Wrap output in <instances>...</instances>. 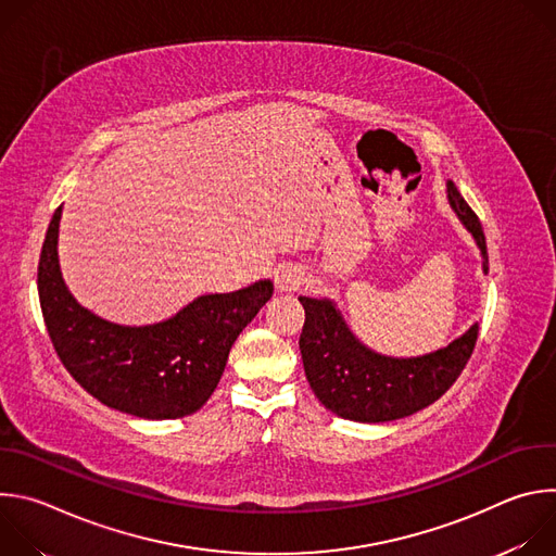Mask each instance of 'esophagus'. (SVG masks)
Returning a JSON list of instances; mask_svg holds the SVG:
<instances>
[{
  "mask_svg": "<svg viewBox=\"0 0 556 556\" xmlns=\"http://www.w3.org/2000/svg\"><path fill=\"white\" fill-rule=\"evenodd\" d=\"M305 275L301 273V270H296V268H292V266H286V268H281L279 273H277V277H275V283H277V288L281 290V292H290V290H299L301 286H305Z\"/></svg>",
  "mask_w": 556,
  "mask_h": 556,
  "instance_id": "34e87169",
  "label": "esophagus"
}]
</instances>
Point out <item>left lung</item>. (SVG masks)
I'll list each match as a JSON object with an SVG mask.
<instances>
[{
	"label": "left lung",
	"instance_id": "left-lung-1",
	"mask_svg": "<svg viewBox=\"0 0 556 556\" xmlns=\"http://www.w3.org/2000/svg\"><path fill=\"white\" fill-rule=\"evenodd\" d=\"M446 198L480 249L482 270L489 273L486 237L478 215L451 180ZM299 301L305 309L299 339L305 378L326 409L354 422L399 420L435 403L462 374L480 332V324H472L435 352L409 358L384 356L361 343L332 299L299 296Z\"/></svg>",
	"mask_w": 556,
	"mask_h": 556
}]
</instances>
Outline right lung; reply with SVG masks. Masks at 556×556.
I'll return each instance as SVG.
<instances>
[{
  "instance_id": "right-lung-1",
  "label": "right lung",
  "mask_w": 556,
  "mask_h": 556,
  "mask_svg": "<svg viewBox=\"0 0 556 556\" xmlns=\"http://www.w3.org/2000/svg\"><path fill=\"white\" fill-rule=\"evenodd\" d=\"M61 208L46 232L37 286L43 321L63 367L110 409L144 420L195 414L215 391L235 339L273 296V281L202 294L161 324L105 321L78 303L63 281L56 249Z\"/></svg>"
}]
</instances>
